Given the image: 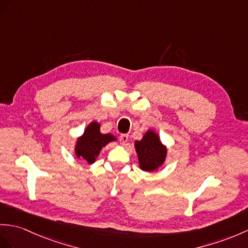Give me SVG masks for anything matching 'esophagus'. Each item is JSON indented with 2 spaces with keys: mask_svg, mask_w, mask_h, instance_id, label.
<instances>
[{
  "mask_svg": "<svg viewBox=\"0 0 248 248\" xmlns=\"http://www.w3.org/2000/svg\"><path fill=\"white\" fill-rule=\"evenodd\" d=\"M128 139H129V136H128V135H126V134L121 135V136H120V141H121V144L125 145L126 143L128 142Z\"/></svg>",
  "mask_w": 248,
  "mask_h": 248,
  "instance_id": "34e87169",
  "label": "esophagus"
}]
</instances>
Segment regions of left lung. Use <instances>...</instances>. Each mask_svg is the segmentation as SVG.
Masks as SVG:
<instances>
[{
  "mask_svg": "<svg viewBox=\"0 0 248 248\" xmlns=\"http://www.w3.org/2000/svg\"><path fill=\"white\" fill-rule=\"evenodd\" d=\"M139 166L144 171H155L165 162L167 148L154 130H147L141 141L135 142Z\"/></svg>",
  "mask_w": 248,
  "mask_h": 248,
  "instance_id": "1",
  "label": "left lung"
}]
</instances>
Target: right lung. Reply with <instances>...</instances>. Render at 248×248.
<instances>
[{"mask_svg":"<svg viewBox=\"0 0 248 248\" xmlns=\"http://www.w3.org/2000/svg\"><path fill=\"white\" fill-rule=\"evenodd\" d=\"M116 140L117 138L110 134H101L100 124L98 122H92L87 126L84 134L78 138L75 147L77 158L85 161L88 164H93L101 149L108 143Z\"/></svg>","mask_w":248,"mask_h":248,"instance_id":"right-lung-1","label":"right lung"}]
</instances>
